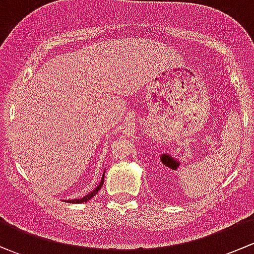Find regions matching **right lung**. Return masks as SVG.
Wrapping results in <instances>:
<instances>
[{"mask_svg": "<svg viewBox=\"0 0 254 254\" xmlns=\"http://www.w3.org/2000/svg\"><path fill=\"white\" fill-rule=\"evenodd\" d=\"M103 183H104V175H103V177H102V181H101V183H99V186L97 187L96 189H94L93 191H92V193H89L88 195H86L84 196V198H81V199H73V200H65V201H68V203H75V204H78V203H86V201H88V200H91L92 198H93L94 195H96L97 193H98V190L99 189L102 188V187H103Z\"/></svg>", "mask_w": 254, "mask_h": 254, "instance_id": "right-lung-1", "label": "right lung"}]
</instances>
